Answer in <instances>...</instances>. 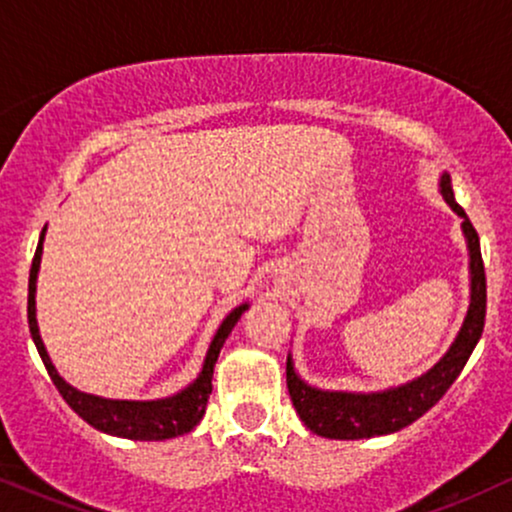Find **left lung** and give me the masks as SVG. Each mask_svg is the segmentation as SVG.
Returning <instances> with one entry per match:
<instances>
[{"label": "left lung", "mask_w": 512, "mask_h": 512, "mask_svg": "<svg viewBox=\"0 0 512 512\" xmlns=\"http://www.w3.org/2000/svg\"><path fill=\"white\" fill-rule=\"evenodd\" d=\"M440 192H443L445 202L462 216V228L469 245V269H472V303H469V313L464 317V325L457 334L455 344L419 380L395 387V390L378 392V395L315 390V387H308L298 378L291 358H286V385H289L291 402L303 424L317 436L358 440L395 433L399 428L414 424L431 407H436L440 397L450 390L457 375L467 366L469 356H472L474 346H477L481 332H484L486 272L484 260H481L479 233L472 226V221L467 219L464 209L455 202L450 175H443V180H440Z\"/></svg>", "instance_id": "8db88e82"}]
</instances>
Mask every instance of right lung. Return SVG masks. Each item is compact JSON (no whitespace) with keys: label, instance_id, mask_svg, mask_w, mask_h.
Wrapping results in <instances>:
<instances>
[{"label":"right lung","instance_id":"right-lung-1","mask_svg":"<svg viewBox=\"0 0 512 512\" xmlns=\"http://www.w3.org/2000/svg\"><path fill=\"white\" fill-rule=\"evenodd\" d=\"M43 236L45 228L40 233L38 248H35L33 264H31V279H28V327H31V337L38 349L40 358H43L45 368H48L50 380L55 383L57 392H60L64 402L72 407L86 424H91L98 431L110 433V436H120L129 440H168L182 433H190L199 421H202L204 409H207L209 395H211V375H214L216 358L226 337L231 334L233 325L240 320V315L248 310V305H240L233 310L226 320L221 322L219 332H216L214 342L209 346L207 361H204L202 373L190 387L178 392V395L168 399H156V402H120V399H101L86 395V392L74 390L57 375L55 366L48 358L43 339L38 334V322H35V276H38L40 255H43Z\"/></svg>","mask_w":512,"mask_h":512}]
</instances>
